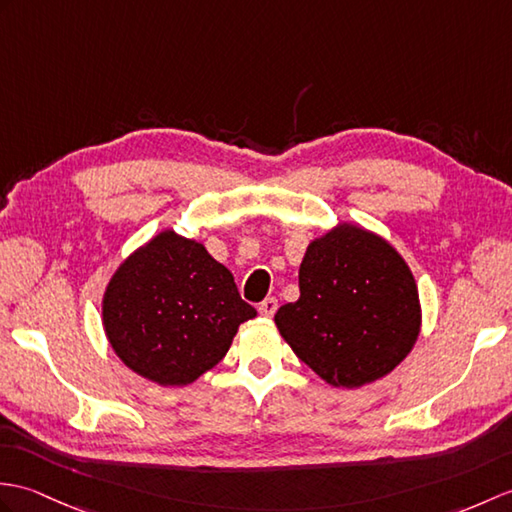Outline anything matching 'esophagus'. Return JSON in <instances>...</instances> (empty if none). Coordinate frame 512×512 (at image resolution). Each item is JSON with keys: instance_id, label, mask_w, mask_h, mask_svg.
<instances>
[{"instance_id": "34e87169", "label": "esophagus", "mask_w": 512, "mask_h": 512, "mask_svg": "<svg viewBox=\"0 0 512 512\" xmlns=\"http://www.w3.org/2000/svg\"><path fill=\"white\" fill-rule=\"evenodd\" d=\"M277 307H279L277 299H272V296H268L266 301H261V305H259V314L264 316V318H272V316H275V312H277Z\"/></svg>"}]
</instances>
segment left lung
I'll return each instance as SVG.
<instances>
[{
	"instance_id": "obj_1",
	"label": "left lung",
	"mask_w": 512,
	"mask_h": 512,
	"mask_svg": "<svg viewBox=\"0 0 512 512\" xmlns=\"http://www.w3.org/2000/svg\"><path fill=\"white\" fill-rule=\"evenodd\" d=\"M299 301L275 314L296 358L336 388H362L408 358L421 334L419 288L386 237L338 222L307 244Z\"/></svg>"
}]
</instances>
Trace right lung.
<instances>
[{
	"label": "right lung",
	"instance_id": "right-lung-1",
	"mask_svg": "<svg viewBox=\"0 0 512 512\" xmlns=\"http://www.w3.org/2000/svg\"><path fill=\"white\" fill-rule=\"evenodd\" d=\"M255 307L242 301L227 266L198 240L170 229L130 253L106 283V340L130 371L163 388L211 371Z\"/></svg>",
	"mask_w": 512,
	"mask_h": 512
}]
</instances>
